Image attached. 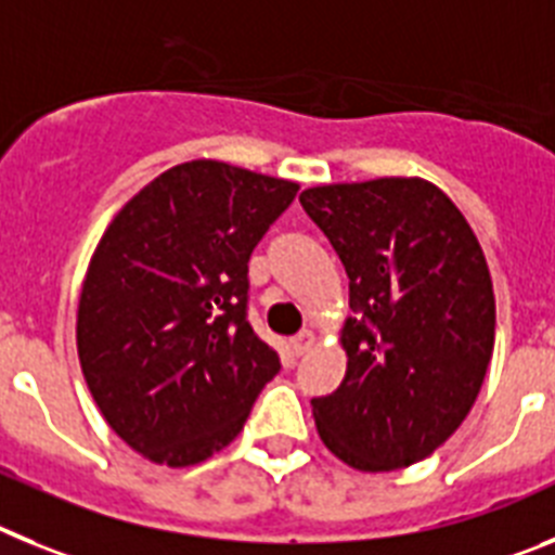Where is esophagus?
<instances>
[{
  "label": "esophagus",
  "instance_id": "34e87169",
  "mask_svg": "<svg viewBox=\"0 0 555 555\" xmlns=\"http://www.w3.org/2000/svg\"><path fill=\"white\" fill-rule=\"evenodd\" d=\"M312 344H315V335H312L310 330H301V332H298V335L291 340V346H293V351H296V354H305V351L310 349Z\"/></svg>",
  "mask_w": 555,
  "mask_h": 555
}]
</instances>
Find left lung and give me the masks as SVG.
<instances>
[{"label":"left lung","mask_w":555,"mask_h":555,"mask_svg":"<svg viewBox=\"0 0 555 555\" xmlns=\"http://www.w3.org/2000/svg\"><path fill=\"white\" fill-rule=\"evenodd\" d=\"M349 276L346 377L312 399L324 444L354 469L411 466L461 427L494 349V291L478 237L422 178L301 192Z\"/></svg>","instance_id":"1"}]
</instances>
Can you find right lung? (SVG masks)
<instances>
[{"mask_svg":"<svg viewBox=\"0 0 555 555\" xmlns=\"http://www.w3.org/2000/svg\"><path fill=\"white\" fill-rule=\"evenodd\" d=\"M296 192L201 158L162 172L105 229L77 354L111 430L156 464H201L231 444L282 369L248 324V259Z\"/></svg>","mask_w":555,"mask_h":555,"instance_id":"1","label":"right lung"}]
</instances>
